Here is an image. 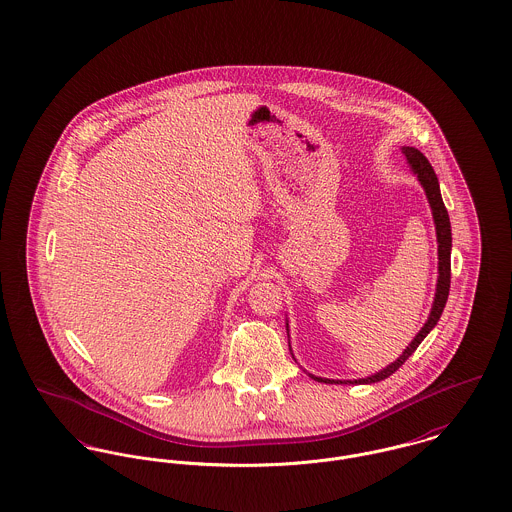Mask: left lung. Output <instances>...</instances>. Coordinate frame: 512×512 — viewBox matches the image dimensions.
<instances>
[{
	"instance_id": "8db88e82",
	"label": "left lung",
	"mask_w": 512,
	"mask_h": 512,
	"mask_svg": "<svg viewBox=\"0 0 512 512\" xmlns=\"http://www.w3.org/2000/svg\"><path fill=\"white\" fill-rule=\"evenodd\" d=\"M402 155L406 157V161L410 163L412 171L418 176L420 184L426 190L428 202L432 206V214H434V224H436V235H438V259H440V277H438V286H436V298H434V306L430 312L428 322L424 324V328L418 332V336L412 340V343L402 351V355L398 357L395 363H391L387 369L367 377V379H359V381H347V383H377L383 381L387 377H391L398 367H402V363L416 351V347L422 343V340L430 334V330L438 324L446 302H448V294H450V279H452V263H450V255H452V226H450V216L448 210L444 206L442 194H440V184H438V176L432 169V165L428 163V159L414 147H402ZM312 379L320 381V383H345V381H330V379H322V377H314Z\"/></svg>"
}]
</instances>
